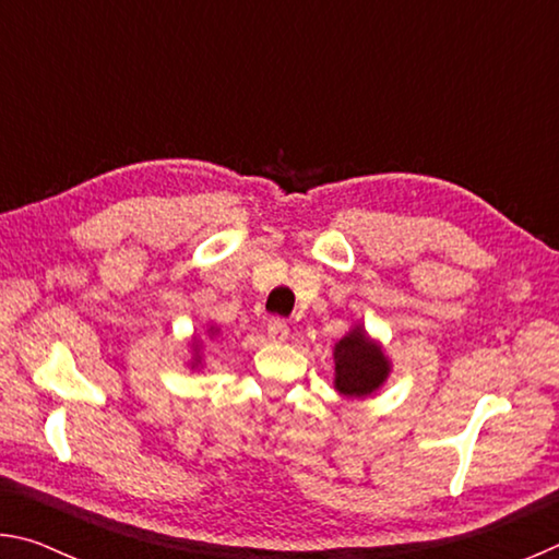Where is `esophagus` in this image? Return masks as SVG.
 <instances>
[{"label":"esophagus","instance_id":"34e87169","mask_svg":"<svg viewBox=\"0 0 559 559\" xmlns=\"http://www.w3.org/2000/svg\"><path fill=\"white\" fill-rule=\"evenodd\" d=\"M266 337L271 340V343H283V340L288 337V323H286V320H281V318L269 320Z\"/></svg>","mask_w":559,"mask_h":559}]
</instances>
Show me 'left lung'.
Here are the masks:
<instances>
[{
	"label": "left lung",
	"mask_w": 559,
	"mask_h": 559,
	"mask_svg": "<svg viewBox=\"0 0 559 559\" xmlns=\"http://www.w3.org/2000/svg\"><path fill=\"white\" fill-rule=\"evenodd\" d=\"M335 390L353 400L374 394L390 377V359L382 353V345L365 333L362 325H355L345 337L335 343Z\"/></svg>",
	"instance_id": "8db88e82"
}]
</instances>
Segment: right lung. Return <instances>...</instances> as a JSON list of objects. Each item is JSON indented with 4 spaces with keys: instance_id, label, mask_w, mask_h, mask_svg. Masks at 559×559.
Segmentation results:
<instances>
[{
    "instance_id": "add662e5",
    "label": "right lung",
    "mask_w": 559,
    "mask_h": 559,
    "mask_svg": "<svg viewBox=\"0 0 559 559\" xmlns=\"http://www.w3.org/2000/svg\"><path fill=\"white\" fill-rule=\"evenodd\" d=\"M210 333L214 335L216 330H214V328H210ZM192 347H194V362H192V365H200V362H202V357H200V343H197V340H194V345H192Z\"/></svg>"
}]
</instances>
